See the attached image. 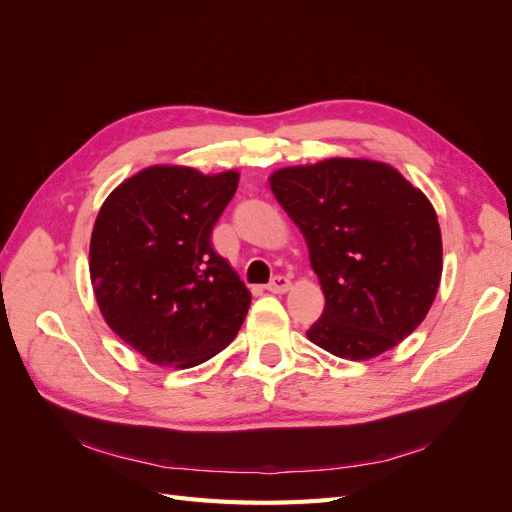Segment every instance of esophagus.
<instances>
[{
  "instance_id": "1",
  "label": "esophagus",
  "mask_w": 512,
  "mask_h": 512,
  "mask_svg": "<svg viewBox=\"0 0 512 512\" xmlns=\"http://www.w3.org/2000/svg\"><path fill=\"white\" fill-rule=\"evenodd\" d=\"M290 280L286 275H275L273 280H271V284L267 286V290L269 292H275V294H282V292H288L290 290Z\"/></svg>"
}]
</instances>
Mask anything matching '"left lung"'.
<instances>
[{"label":"left lung","instance_id":"obj_1","mask_svg":"<svg viewBox=\"0 0 512 512\" xmlns=\"http://www.w3.org/2000/svg\"><path fill=\"white\" fill-rule=\"evenodd\" d=\"M269 185L303 232L324 292L307 339L367 361L421 324L442 277V235L429 198L397 168L329 158L275 170Z\"/></svg>","mask_w":512,"mask_h":512}]
</instances>
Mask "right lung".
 I'll return each mask as SVG.
<instances>
[{
  "label": "right lung",
  "mask_w": 512,
  "mask_h": 512,
  "mask_svg": "<svg viewBox=\"0 0 512 512\" xmlns=\"http://www.w3.org/2000/svg\"><path fill=\"white\" fill-rule=\"evenodd\" d=\"M237 170H138L108 194L89 243L100 312L153 365L188 369L222 352L252 294L211 247V230L235 196Z\"/></svg>",
  "instance_id": "add662e5"
}]
</instances>
